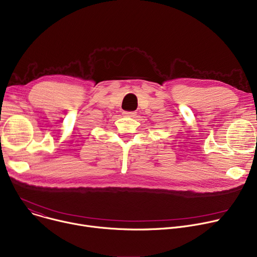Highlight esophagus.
<instances>
[{
    "instance_id": "esophagus-1",
    "label": "esophagus",
    "mask_w": 257,
    "mask_h": 257,
    "mask_svg": "<svg viewBox=\"0 0 257 257\" xmlns=\"http://www.w3.org/2000/svg\"><path fill=\"white\" fill-rule=\"evenodd\" d=\"M123 114L125 116H129V117H134L136 115V112L135 111H124Z\"/></svg>"
}]
</instances>
